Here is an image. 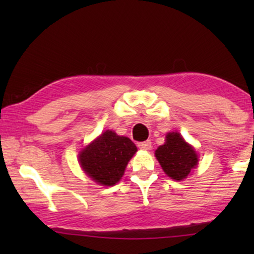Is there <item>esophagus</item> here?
<instances>
[{
    "label": "esophagus",
    "mask_w": 254,
    "mask_h": 254,
    "mask_svg": "<svg viewBox=\"0 0 254 254\" xmlns=\"http://www.w3.org/2000/svg\"><path fill=\"white\" fill-rule=\"evenodd\" d=\"M137 147L141 150H150L151 149V142L150 141H144V142H138Z\"/></svg>",
    "instance_id": "34e87169"
}]
</instances>
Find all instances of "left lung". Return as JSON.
Instances as JSON below:
<instances>
[{"instance_id": "8db88e82", "label": "left lung", "mask_w": 254, "mask_h": 254, "mask_svg": "<svg viewBox=\"0 0 254 254\" xmlns=\"http://www.w3.org/2000/svg\"><path fill=\"white\" fill-rule=\"evenodd\" d=\"M155 156L163 171L175 180L187 178L190 170L196 168L199 162L194 148L184 140L178 131L166 134L165 143L159 145Z\"/></svg>"}]
</instances>
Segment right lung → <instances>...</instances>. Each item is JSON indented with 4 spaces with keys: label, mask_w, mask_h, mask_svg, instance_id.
I'll return each instance as SVG.
<instances>
[{
    "label": "right lung",
    "mask_w": 254,
    "mask_h": 254,
    "mask_svg": "<svg viewBox=\"0 0 254 254\" xmlns=\"http://www.w3.org/2000/svg\"><path fill=\"white\" fill-rule=\"evenodd\" d=\"M137 151L130 138L106 130L78 154L83 171L97 184L113 186L124 176L129 159Z\"/></svg>",
    "instance_id": "obj_1"
}]
</instances>
